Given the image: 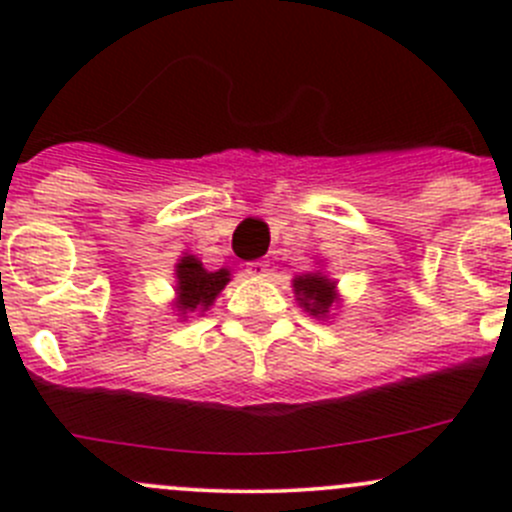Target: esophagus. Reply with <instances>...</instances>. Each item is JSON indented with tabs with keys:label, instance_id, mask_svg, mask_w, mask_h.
Here are the masks:
<instances>
[{
	"label": "esophagus",
	"instance_id": "34e87169",
	"mask_svg": "<svg viewBox=\"0 0 512 512\" xmlns=\"http://www.w3.org/2000/svg\"><path fill=\"white\" fill-rule=\"evenodd\" d=\"M245 272H247V275H250V277H267V272H270V265H267L265 260L247 262Z\"/></svg>",
	"mask_w": 512,
	"mask_h": 512
}]
</instances>
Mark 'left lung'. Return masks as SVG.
<instances>
[{
  "mask_svg": "<svg viewBox=\"0 0 512 512\" xmlns=\"http://www.w3.org/2000/svg\"><path fill=\"white\" fill-rule=\"evenodd\" d=\"M294 294H297L299 307L307 309L312 317H327L329 309L337 302V282L329 280L322 272H309V275L294 277Z\"/></svg>",
  "mask_w": 512,
  "mask_h": 512,
  "instance_id": "obj_1",
  "label": "left lung"
}]
</instances>
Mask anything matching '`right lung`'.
<instances>
[{"mask_svg": "<svg viewBox=\"0 0 512 512\" xmlns=\"http://www.w3.org/2000/svg\"><path fill=\"white\" fill-rule=\"evenodd\" d=\"M175 280H178V287H175V294H178L175 307H178V312H205L230 282V270L208 272L198 257L185 255L175 265Z\"/></svg>", "mask_w": 512, "mask_h": 512, "instance_id": "1", "label": "right lung"}]
</instances>
